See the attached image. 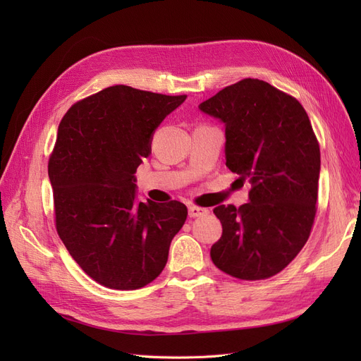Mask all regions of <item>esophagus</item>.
Segmentation results:
<instances>
[{
  "label": "esophagus",
  "instance_id": "esophagus-1",
  "mask_svg": "<svg viewBox=\"0 0 361 361\" xmlns=\"http://www.w3.org/2000/svg\"><path fill=\"white\" fill-rule=\"evenodd\" d=\"M188 214L191 218H195V216H203V215H207L209 214V211L206 209V207H200V206H188Z\"/></svg>",
  "mask_w": 361,
  "mask_h": 361
}]
</instances>
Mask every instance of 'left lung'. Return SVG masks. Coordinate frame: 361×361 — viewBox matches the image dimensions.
<instances>
[{
  "label": "left lung",
  "mask_w": 361,
  "mask_h": 361,
  "mask_svg": "<svg viewBox=\"0 0 361 361\" xmlns=\"http://www.w3.org/2000/svg\"><path fill=\"white\" fill-rule=\"evenodd\" d=\"M199 108L226 125V166L251 183L248 203L214 209L223 235L211 259L235 279H269L297 257L314 221L321 152L309 116L293 96L255 78Z\"/></svg>",
  "instance_id": "obj_1"
}]
</instances>
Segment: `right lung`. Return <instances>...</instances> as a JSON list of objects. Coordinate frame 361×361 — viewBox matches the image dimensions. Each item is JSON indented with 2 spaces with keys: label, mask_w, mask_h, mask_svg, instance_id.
Instances as JSON below:
<instances>
[{
  "label": "right lung",
  "mask_w": 361,
  "mask_h": 361,
  "mask_svg": "<svg viewBox=\"0 0 361 361\" xmlns=\"http://www.w3.org/2000/svg\"><path fill=\"white\" fill-rule=\"evenodd\" d=\"M185 99L113 85L61 118L48 162L56 228L76 264L105 288L134 290L154 281L187 220L178 200L137 202L134 183L155 129Z\"/></svg>",
  "instance_id": "obj_1"
}]
</instances>
